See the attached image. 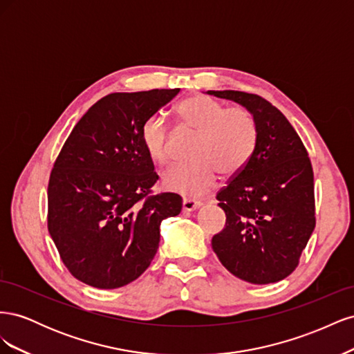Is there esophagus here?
Wrapping results in <instances>:
<instances>
[{"label": "esophagus", "mask_w": 354, "mask_h": 354, "mask_svg": "<svg viewBox=\"0 0 354 354\" xmlns=\"http://www.w3.org/2000/svg\"><path fill=\"white\" fill-rule=\"evenodd\" d=\"M202 205L201 201L196 199H190V198H185L183 199V211L185 212H190V211H195Z\"/></svg>", "instance_id": "34e87169"}]
</instances>
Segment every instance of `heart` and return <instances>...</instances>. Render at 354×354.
<instances>
[{"label":"heart","mask_w":354,"mask_h":354,"mask_svg":"<svg viewBox=\"0 0 354 354\" xmlns=\"http://www.w3.org/2000/svg\"><path fill=\"white\" fill-rule=\"evenodd\" d=\"M180 124L198 133L189 162L177 164L164 173V183L178 194L199 196L217 178L233 177L246 168L259 145V124L251 111L226 104L208 95H194L177 108ZM142 143L158 164L173 158L174 134L162 115L149 116L142 125Z\"/></svg>","instance_id":"heart-1"}]
</instances>
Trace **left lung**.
Returning <instances> with one entry per match:
<instances>
[{"mask_svg": "<svg viewBox=\"0 0 354 354\" xmlns=\"http://www.w3.org/2000/svg\"><path fill=\"white\" fill-rule=\"evenodd\" d=\"M207 93L242 104L259 124L250 164L217 194L226 226L212 236V250L245 282H279L297 269L316 226L312 162L294 127L270 102L243 91Z\"/></svg>", "mask_w": 354, "mask_h": 354, "instance_id": "1", "label": "left lung"}]
</instances>
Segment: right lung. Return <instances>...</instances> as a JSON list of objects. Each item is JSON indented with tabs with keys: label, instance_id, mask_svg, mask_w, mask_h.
Segmentation results:
<instances>
[{
	"label": "right lung",
	"instance_id": "right-lung-1",
	"mask_svg": "<svg viewBox=\"0 0 354 354\" xmlns=\"http://www.w3.org/2000/svg\"><path fill=\"white\" fill-rule=\"evenodd\" d=\"M178 91L104 95L63 145L50 174L47 224L78 281L100 289L136 281L158 251L160 221L180 214V195H152L159 177L140 136Z\"/></svg>",
	"mask_w": 354,
	"mask_h": 354
}]
</instances>
